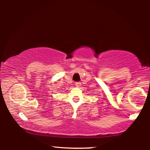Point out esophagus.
<instances>
[{
    "mask_svg": "<svg viewBox=\"0 0 150 150\" xmlns=\"http://www.w3.org/2000/svg\"><path fill=\"white\" fill-rule=\"evenodd\" d=\"M81 83L80 82H76L75 83V86H76V87H80V86H81Z\"/></svg>",
    "mask_w": 150,
    "mask_h": 150,
    "instance_id": "obj_1",
    "label": "esophagus"
}]
</instances>
